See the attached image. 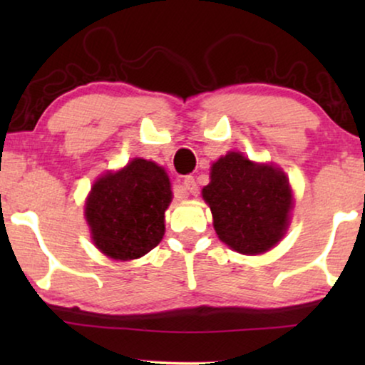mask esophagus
I'll return each mask as SVG.
<instances>
[{"instance_id": "esophagus-1", "label": "esophagus", "mask_w": 365, "mask_h": 365, "mask_svg": "<svg viewBox=\"0 0 365 365\" xmlns=\"http://www.w3.org/2000/svg\"><path fill=\"white\" fill-rule=\"evenodd\" d=\"M182 186H184V189H186L187 192H191V194H196L197 192V182H196V179H194V176H186V178H184Z\"/></svg>"}]
</instances>
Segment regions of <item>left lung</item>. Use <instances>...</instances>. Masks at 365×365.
Returning a JSON list of instances; mask_svg holds the SVG:
<instances>
[{"label": "left lung", "instance_id": "8db88e82", "mask_svg": "<svg viewBox=\"0 0 365 365\" xmlns=\"http://www.w3.org/2000/svg\"><path fill=\"white\" fill-rule=\"evenodd\" d=\"M202 197L211 207L217 237L241 254L267 252L289 227L292 191L287 176L241 153L229 151L212 164Z\"/></svg>", "mask_w": 365, "mask_h": 365}]
</instances>
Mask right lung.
<instances>
[{
	"instance_id": "add662e5",
	"label": "right lung",
	"mask_w": 365,
	"mask_h": 365,
	"mask_svg": "<svg viewBox=\"0 0 365 365\" xmlns=\"http://www.w3.org/2000/svg\"><path fill=\"white\" fill-rule=\"evenodd\" d=\"M173 199L164 168L136 158L93 184L84 216L94 246L116 261L143 257L161 242L164 212Z\"/></svg>"
}]
</instances>
